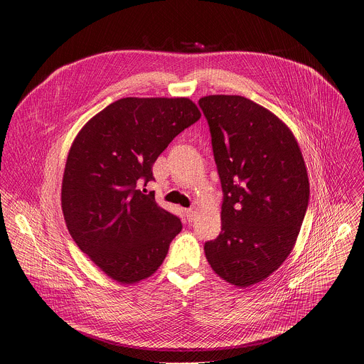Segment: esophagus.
Wrapping results in <instances>:
<instances>
[{"instance_id":"obj_1","label":"esophagus","mask_w":364,"mask_h":364,"mask_svg":"<svg viewBox=\"0 0 364 364\" xmlns=\"http://www.w3.org/2000/svg\"><path fill=\"white\" fill-rule=\"evenodd\" d=\"M186 218H187V220H188V222H193V220H194V218H196V212H194V210H191V209H190V210H187V212H186Z\"/></svg>"}]
</instances>
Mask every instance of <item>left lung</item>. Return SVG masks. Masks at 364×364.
<instances>
[{"label": "left lung", "instance_id": "obj_1", "mask_svg": "<svg viewBox=\"0 0 364 364\" xmlns=\"http://www.w3.org/2000/svg\"><path fill=\"white\" fill-rule=\"evenodd\" d=\"M223 190L222 232L204 243L207 262L246 288L268 278L296 242L309 200L298 142L271 111L237 95L198 100Z\"/></svg>", "mask_w": 364, "mask_h": 364}]
</instances>
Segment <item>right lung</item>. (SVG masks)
<instances>
[{"instance_id": "obj_1", "label": "right lung", "mask_w": 364, "mask_h": 364, "mask_svg": "<svg viewBox=\"0 0 364 364\" xmlns=\"http://www.w3.org/2000/svg\"><path fill=\"white\" fill-rule=\"evenodd\" d=\"M187 97H124L96 114L75 138L62 183L70 236L109 278L135 284L157 271L181 222L138 187L152 164L200 119Z\"/></svg>"}]
</instances>
